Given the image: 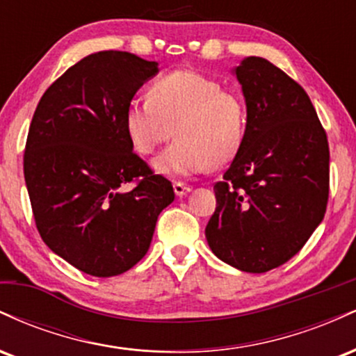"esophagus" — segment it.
I'll list each match as a JSON object with an SVG mask.
<instances>
[{"label": "esophagus", "mask_w": 356, "mask_h": 356, "mask_svg": "<svg viewBox=\"0 0 356 356\" xmlns=\"http://www.w3.org/2000/svg\"><path fill=\"white\" fill-rule=\"evenodd\" d=\"M174 192L177 197H184L186 194H189L191 187L186 186V184H182V182H174Z\"/></svg>", "instance_id": "obj_1"}]
</instances>
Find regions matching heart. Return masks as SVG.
Here are the masks:
<instances>
[{
	"label": "heart",
	"instance_id": "b5f03b06",
	"mask_svg": "<svg viewBox=\"0 0 356 356\" xmlns=\"http://www.w3.org/2000/svg\"><path fill=\"white\" fill-rule=\"evenodd\" d=\"M125 130L144 155L174 134L177 140L152 167L167 177H191L227 165L238 155L246 136V107L219 81L194 70H177L154 81L149 99L127 105Z\"/></svg>",
	"mask_w": 356,
	"mask_h": 356
}]
</instances>
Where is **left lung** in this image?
Here are the masks:
<instances>
[{"instance_id": "obj_1", "label": "left lung", "mask_w": 356, "mask_h": 356, "mask_svg": "<svg viewBox=\"0 0 356 356\" xmlns=\"http://www.w3.org/2000/svg\"><path fill=\"white\" fill-rule=\"evenodd\" d=\"M232 75L246 102V136L214 186L206 239L229 266L266 273L291 259L325 218L328 140L305 90L268 60L246 56Z\"/></svg>"}]
</instances>
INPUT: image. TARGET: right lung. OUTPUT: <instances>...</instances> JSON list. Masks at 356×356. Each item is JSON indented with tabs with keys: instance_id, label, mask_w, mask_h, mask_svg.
I'll list each match as a JSON object with an SVG mask.
<instances>
[{
	"instance_id": "1",
	"label": "right lung",
	"mask_w": 356,
	"mask_h": 356,
	"mask_svg": "<svg viewBox=\"0 0 356 356\" xmlns=\"http://www.w3.org/2000/svg\"><path fill=\"white\" fill-rule=\"evenodd\" d=\"M157 73V61L134 53H92L53 81L35 110L23 169L36 227L87 275L136 266L175 197L172 184L134 154L125 130L127 105ZM129 181L136 187L122 191Z\"/></svg>"
}]
</instances>
